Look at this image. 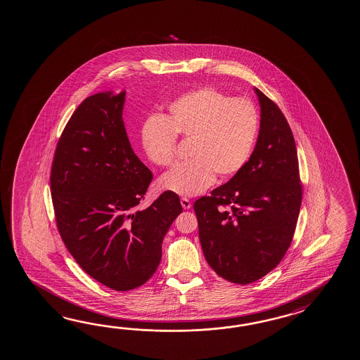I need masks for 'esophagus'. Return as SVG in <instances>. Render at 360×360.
I'll return each instance as SVG.
<instances>
[{
    "label": "esophagus",
    "mask_w": 360,
    "mask_h": 360,
    "mask_svg": "<svg viewBox=\"0 0 360 360\" xmlns=\"http://www.w3.org/2000/svg\"><path fill=\"white\" fill-rule=\"evenodd\" d=\"M180 203H181L183 209L188 210L192 207V202L189 201L188 198H181V200H180Z\"/></svg>",
    "instance_id": "34e87169"
}]
</instances>
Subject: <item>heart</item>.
Segmentation results:
<instances>
[{
  "label": "heart",
  "mask_w": 360,
  "mask_h": 360,
  "mask_svg": "<svg viewBox=\"0 0 360 360\" xmlns=\"http://www.w3.org/2000/svg\"><path fill=\"white\" fill-rule=\"evenodd\" d=\"M259 132V112L252 101L212 86L185 93L168 106L167 117H149L141 141L146 157L160 167L174 165L177 136L191 141L192 160L159 179L160 191L193 197L220 177H231L249 162Z\"/></svg>",
  "instance_id": "heart-1"
}]
</instances>
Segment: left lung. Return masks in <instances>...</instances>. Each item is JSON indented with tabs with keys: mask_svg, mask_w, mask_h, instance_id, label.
Returning <instances> with one entry per match:
<instances>
[{
	"mask_svg": "<svg viewBox=\"0 0 360 360\" xmlns=\"http://www.w3.org/2000/svg\"><path fill=\"white\" fill-rule=\"evenodd\" d=\"M255 93L260 129L249 162L193 206L210 267L241 285L266 276L284 258L302 203L292 129L276 103L258 88Z\"/></svg>",
	"mask_w": 360,
	"mask_h": 360,
	"instance_id": "obj_1",
	"label": "left lung"
}]
</instances>
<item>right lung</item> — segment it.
I'll return each mask as SVG.
<instances>
[{
	"label": "right lung",
	"mask_w": 360,
	"mask_h": 360,
	"mask_svg": "<svg viewBox=\"0 0 360 360\" xmlns=\"http://www.w3.org/2000/svg\"><path fill=\"white\" fill-rule=\"evenodd\" d=\"M124 98L126 92L85 98L59 137L51 172L54 215L68 250L89 276L117 292L154 275L162 241L183 211L171 192L137 210L153 174L127 136Z\"/></svg>",
	"instance_id": "right-lung-1"
}]
</instances>
